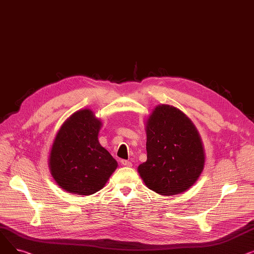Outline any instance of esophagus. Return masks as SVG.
<instances>
[{"label":"esophagus","instance_id":"obj_1","mask_svg":"<svg viewBox=\"0 0 254 254\" xmlns=\"http://www.w3.org/2000/svg\"><path fill=\"white\" fill-rule=\"evenodd\" d=\"M122 165L125 167H131V163L129 161H126V159H123Z\"/></svg>","mask_w":254,"mask_h":254}]
</instances>
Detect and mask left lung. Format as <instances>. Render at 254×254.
<instances>
[{
    "label": "left lung",
    "instance_id": "obj_1",
    "mask_svg": "<svg viewBox=\"0 0 254 254\" xmlns=\"http://www.w3.org/2000/svg\"><path fill=\"white\" fill-rule=\"evenodd\" d=\"M147 161L138 172L147 188L163 195L189 190L205 164L203 143L191 120L170 105L156 106L146 122Z\"/></svg>",
    "mask_w": 254,
    "mask_h": 254
}]
</instances>
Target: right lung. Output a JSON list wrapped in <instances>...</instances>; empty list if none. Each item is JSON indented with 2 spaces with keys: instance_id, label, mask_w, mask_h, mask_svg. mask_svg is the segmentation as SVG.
Segmentation results:
<instances>
[{
  "instance_id": "1",
  "label": "right lung",
  "mask_w": 254,
  "mask_h": 254,
  "mask_svg": "<svg viewBox=\"0 0 254 254\" xmlns=\"http://www.w3.org/2000/svg\"><path fill=\"white\" fill-rule=\"evenodd\" d=\"M102 123L89 109L79 110L63 124L49 154L52 177L65 191L89 195L102 190L117 162L102 147Z\"/></svg>"
}]
</instances>
